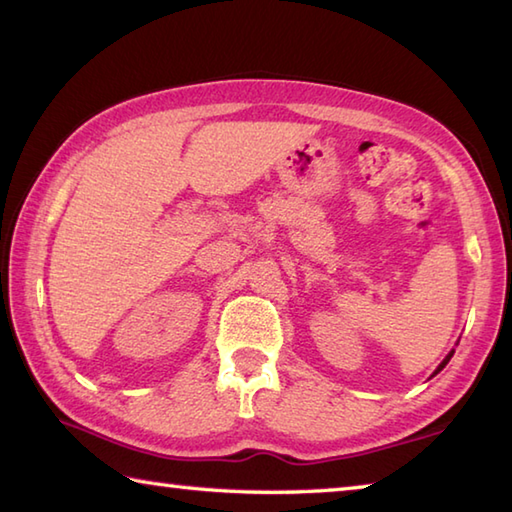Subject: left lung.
I'll list each match as a JSON object with an SVG mask.
<instances>
[{"mask_svg": "<svg viewBox=\"0 0 512 512\" xmlns=\"http://www.w3.org/2000/svg\"><path fill=\"white\" fill-rule=\"evenodd\" d=\"M451 356H453V350H451V352H449V356H447V358H444V361H442V363L438 365V369H436V372H433V376H436L438 372H442V369H444V365H447V363L451 361Z\"/></svg>", "mask_w": 512, "mask_h": 512, "instance_id": "left-lung-1", "label": "left lung"}]
</instances>
